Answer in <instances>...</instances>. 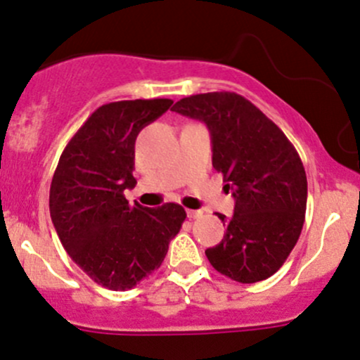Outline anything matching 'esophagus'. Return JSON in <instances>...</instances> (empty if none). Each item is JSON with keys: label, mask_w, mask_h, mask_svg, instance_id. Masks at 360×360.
Returning a JSON list of instances; mask_svg holds the SVG:
<instances>
[{"label": "esophagus", "mask_w": 360, "mask_h": 360, "mask_svg": "<svg viewBox=\"0 0 360 360\" xmlns=\"http://www.w3.org/2000/svg\"><path fill=\"white\" fill-rule=\"evenodd\" d=\"M186 213H188L189 219H200V217L203 215V212L201 210H188Z\"/></svg>", "instance_id": "34e87169"}]
</instances>
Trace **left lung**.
I'll list each match as a JSON object with an SVG mask.
<instances>
[{
    "label": "left lung",
    "instance_id": "obj_1",
    "mask_svg": "<svg viewBox=\"0 0 360 360\" xmlns=\"http://www.w3.org/2000/svg\"><path fill=\"white\" fill-rule=\"evenodd\" d=\"M174 112L205 122L212 164L236 200L222 243L205 251L217 271L240 283L266 280L301 236L307 179L297 150L274 121L234 92L184 97Z\"/></svg>",
    "mask_w": 360,
    "mask_h": 360
}]
</instances>
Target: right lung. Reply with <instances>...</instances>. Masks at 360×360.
<instances>
[{"label":"right lung","mask_w":360,"mask_h":360,"mask_svg":"<svg viewBox=\"0 0 360 360\" xmlns=\"http://www.w3.org/2000/svg\"><path fill=\"white\" fill-rule=\"evenodd\" d=\"M171 105V98L101 105L59 157L51 219L70 258L105 289H133L155 271L186 219L177 203L147 208L124 198V189L136 184L138 133Z\"/></svg>","instance_id":"1"}]
</instances>
